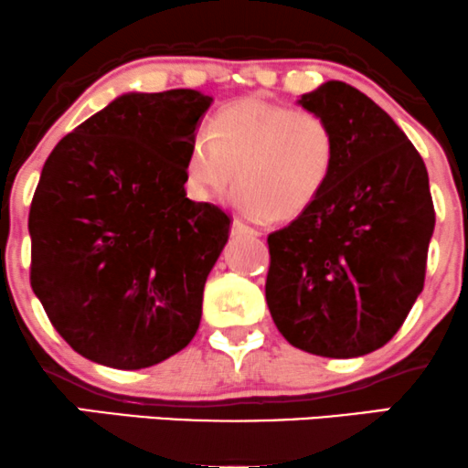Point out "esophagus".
<instances>
[{
    "label": "esophagus",
    "instance_id": "esophagus-1",
    "mask_svg": "<svg viewBox=\"0 0 468 468\" xmlns=\"http://www.w3.org/2000/svg\"><path fill=\"white\" fill-rule=\"evenodd\" d=\"M230 233H233V235H249V238H257V235H260V230L249 227V224L239 222V219H235L233 229H230Z\"/></svg>",
    "mask_w": 468,
    "mask_h": 468
}]
</instances>
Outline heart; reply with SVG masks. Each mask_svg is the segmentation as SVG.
Segmentation results:
<instances>
[{"label":"heart","mask_w":468,"mask_h":468,"mask_svg":"<svg viewBox=\"0 0 468 468\" xmlns=\"http://www.w3.org/2000/svg\"><path fill=\"white\" fill-rule=\"evenodd\" d=\"M335 127L313 110L246 96L197 132L186 158V185L197 200L233 186V204L252 219L303 216L325 191L336 166Z\"/></svg>","instance_id":"heart-1"}]
</instances>
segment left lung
Instances as JSON below:
<instances>
[{"label":"left lung","mask_w":468,"mask_h":468,"mask_svg":"<svg viewBox=\"0 0 468 468\" xmlns=\"http://www.w3.org/2000/svg\"><path fill=\"white\" fill-rule=\"evenodd\" d=\"M299 103L335 127L336 166L319 200L268 235V310L299 350L363 356L391 341L422 292L436 227L427 166L352 85L327 80Z\"/></svg>","instance_id":"left-lung-1"}]
</instances>
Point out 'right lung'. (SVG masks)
Here are the masks:
<instances>
[{"label":"right lung","mask_w":468,"mask_h":468,"mask_svg":"<svg viewBox=\"0 0 468 468\" xmlns=\"http://www.w3.org/2000/svg\"><path fill=\"white\" fill-rule=\"evenodd\" d=\"M211 96L122 94L63 136L32 196L30 286L80 356L141 369L200 327L230 218L186 197V158Z\"/></svg>","instance_id":"1"}]
</instances>
